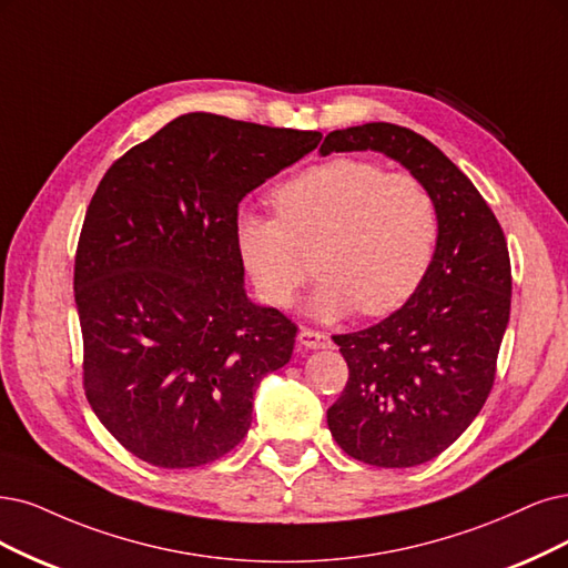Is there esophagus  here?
<instances>
[{
	"instance_id": "esophagus-1",
	"label": "esophagus",
	"mask_w": 568,
	"mask_h": 568,
	"mask_svg": "<svg viewBox=\"0 0 568 568\" xmlns=\"http://www.w3.org/2000/svg\"><path fill=\"white\" fill-rule=\"evenodd\" d=\"M297 342H300L304 348H329V346H332V339L327 337L325 332L311 329V327H302V329H300Z\"/></svg>"
}]
</instances>
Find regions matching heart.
<instances>
[{"mask_svg":"<svg viewBox=\"0 0 568 568\" xmlns=\"http://www.w3.org/2000/svg\"><path fill=\"white\" fill-rule=\"evenodd\" d=\"M276 215L241 207L239 257L257 295L276 308L295 302L318 250L321 287L313 316L353 308L386 316L412 300L435 260L439 215L430 189L409 173H386L365 159H332L273 189Z\"/></svg>","mask_w":568,"mask_h":568,"instance_id":"1","label":"heart"}]
</instances>
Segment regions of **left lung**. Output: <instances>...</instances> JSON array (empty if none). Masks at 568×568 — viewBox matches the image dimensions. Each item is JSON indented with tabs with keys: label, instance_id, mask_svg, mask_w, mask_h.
<instances>
[{
	"label": "left lung",
	"instance_id": "8db88e82",
	"mask_svg": "<svg viewBox=\"0 0 568 568\" xmlns=\"http://www.w3.org/2000/svg\"><path fill=\"white\" fill-rule=\"evenodd\" d=\"M382 152L422 180L437 203L435 260L412 300L367 329L334 334L348 365L327 409L337 445L376 468H412L454 445L485 407L510 318L508 243L475 184L405 125L332 131L329 152Z\"/></svg>",
	"mask_w": 568,
	"mask_h": 568
}]
</instances>
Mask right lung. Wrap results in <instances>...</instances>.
I'll use <instances>...</instances> for the list:
<instances>
[{
	"label": "right lung",
	"instance_id": "add662e5",
	"mask_svg": "<svg viewBox=\"0 0 568 568\" xmlns=\"http://www.w3.org/2000/svg\"><path fill=\"white\" fill-rule=\"evenodd\" d=\"M321 138L192 112L100 180L74 257L83 393L146 464L196 468L229 454L262 376L290 363L297 325L245 297L234 222L245 194Z\"/></svg>",
	"mask_w": 568,
	"mask_h": 568
}]
</instances>
